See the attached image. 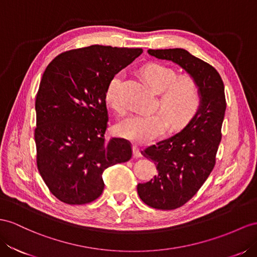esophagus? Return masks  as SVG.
I'll use <instances>...</instances> for the list:
<instances>
[{
  "mask_svg": "<svg viewBox=\"0 0 257 257\" xmlns=\"http://www.w3.org/2000/svg\"><path fill=\"white\" fill-rule=\"evenodd\" d=\"M133 152H134V156L135 157H141V152H140V149L138 148L137 146H133Z\"/></svg>",
  "mask_w": 257,
  "mask_h": 257,
  "instance_id": "1",
  "label": "esophagus"
}]
</instances>
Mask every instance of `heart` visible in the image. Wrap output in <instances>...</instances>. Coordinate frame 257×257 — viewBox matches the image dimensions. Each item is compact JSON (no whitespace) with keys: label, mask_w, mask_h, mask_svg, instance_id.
Instances as JSON below:
<instances>
[{"label":"heart","mask_w":257,"mask_h":257,"mask_svg":"<svg viewBox=\"0 0 257 257\" xmlns=\"http://www.w3.org/2000/svg\"><path fill=\"white\" fill-rule=\"evenodd\" d=\"M146 77L156 92H161V111L151 114H133L117 124L119 136L135 142H148L162 135L168 126L180 127L188 123L199 110L202 94L199 84L190 77H180L166 65L151 63L142 68ZM121 74H116L109 80L105 98L111 107L122 113L119 97Z\"/></svg>","instance_id":"b5f03b06"}]
</instances>
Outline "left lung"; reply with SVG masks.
Returning <instances> with one entry per match:
<instances>
[{
	"label": "left lung",
	"instance_id": "1",
	"mask_svg": "<svg viewBox=\"0 0 257 257\" xmlns=\"http://www.w3.org/2000/svg\"><path fill=\"white\" fill-rule=\"evenodd\" d=\"M148 52L160 60L178 64L199 84L202 94L199 110L180 133L141 152L154 162L157 175L138 185L140 199L153 208L175 209L192 199L215 166L226 110L225 87L212 65L186 50Z\"/></svg>",
	"mask_w": 257,
	"mask_h": 257
}]
</instances>
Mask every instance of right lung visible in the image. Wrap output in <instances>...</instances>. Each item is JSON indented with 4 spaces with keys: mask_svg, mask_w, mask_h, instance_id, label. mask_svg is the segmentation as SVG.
Returning <instances> with one entry per match:
<instances>
[{
    "mask_svg": "<svg viewBox=\"0 0 257 257\" xmlns=\"http://www.w3.org/2000/svg\"><path fill=\"white\" fill-rule=\"evenodd\" d=\"M142 52L95 44L64 52L45 68L36 97L37 166L60 201L82 205L96 200L104 170L133 156L128 140L105 139V91Z\"/></svg>",
    "mask_w": 257,
    "mask_h": 257,
    "instance_id": "add662e5",
    "label": "right lung"
}]
</instances>
